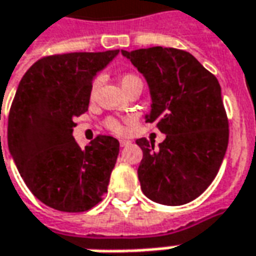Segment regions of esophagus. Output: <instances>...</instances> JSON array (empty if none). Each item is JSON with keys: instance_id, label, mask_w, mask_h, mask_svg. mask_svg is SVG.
I'll return each instance as SVG.
<instances>
[{"instance_id": "esophagus-1", "label": "esophagus", "mask_w": 256, "mask_h": 256, "mask_svg": "<svg viewBox=\"0 0 256 256\" xmlns=\"http://www.w3.org/2000/svg\"><path fill=\"white\" fill-rule=\"evenodd\" d=\"M120 145L125 148V146H128V145H131V140H120Z\"/></svg>"}]
</instances>
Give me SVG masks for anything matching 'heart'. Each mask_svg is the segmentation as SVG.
I'll return each mask as SVG.
<instances>
[{"label":"heart","mask_w":256,"mask_h":256,"mask_svg":"<svg viewBox=\"0 0 256 256\" xmlns=\"http://www.w3.org/2000/svg\"><path fill=\"white\" fill-rule=\"evenodd\" d=\"M140 77H136L135 74H124V76L121 77V86H122V88L128 87L130 84L140 83ZM100 83H101V77H96L92 84V90H90V96H92V97L96 94V92H97V88H98ZM106 125H107V128H110L111 131H114V132L122 131V126H121V124H120L118 121H116V120H111V118H110V120H107Z\"/></svg>","instance_id":"1"}]
</instances>
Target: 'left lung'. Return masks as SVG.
Segmentation results:
<instances>
[{
  "label": "left lung",
  "instance_id": "8db88e82",
  "mask_svg": "<svg viewBox=\"0 0 256 256\" xmlns=\"http://www.w3.org/2000/svg\"><path fill=\"white\" fill-rule=\"evenodd\" d=\"M145 77L150 94L146 122L166 138L136 140L144 158L138 179L144 194L164 206L194 200L217 176L228 146V120L216 76L188 52L173 48L121 50Z\"/></svg>",
  "mask_w": 256,
  "mask_h": 256
}]
</instances>
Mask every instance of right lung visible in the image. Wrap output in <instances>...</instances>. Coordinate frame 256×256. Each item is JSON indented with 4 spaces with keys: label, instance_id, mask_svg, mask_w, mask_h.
I'll use <instances>...</instances> for the list:
<instances>
[{
    "label": "right lung",
    "instance_id": "add662e5",
    "mask_svg": "<svg viewBox=\"0 0 256 256\" xmlns=\"http://www.w3.org/2000/svg\"><path fill=\"white\" fill-rule=\"evenodd\" d=\"M118 53L48 56L20 82L8 116V148L29 190L54 210H90L107 192L120 142L98 135L80 148L73 120L87 111L92 78Z\"/></svg>",
    "mask_w": 256,
    "mask_h": 256
}]
</instances>
